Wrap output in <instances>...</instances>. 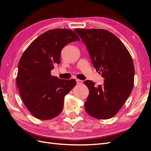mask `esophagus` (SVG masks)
<instances>
[{
	"label": "esophagus",
	"instance_id": "esophagus-1",
	"mask_svg": "<svg viewBox=\"0 0 151 151\" xmlns=\"http://www.w3.org/2000/svg\"><path fill=\"white\" fill-rule=\"evenodd\" d=\"M83 81L82 80H80V79H76V83H77V84H81V83H83Z\"/></svg>",
	"mask_w": 151,
	"mask_h": 151
}]
</instances>
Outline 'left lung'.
Masks as SVG:
<instances>
[{
    "label": "left lung",
    "mask_w": 151,
    "mask_h": 151,
    "mask_svg": "<svg viewBox=\"0 0 151 151\" xmlns=\"http://www.w3.org/2000/svg\"><path fill=\"white\" fill-rule=\"evenodd\" d=\"M74 31L88 48L94 67L104 78L103 84L97 87L91 81L84 82L89 91L85 110L98 119H109L120 110L133 89V60L125 45L111 32L101 29Z\"/></svg>",
    "instance_id": "8db88e82"
}]
</instances>
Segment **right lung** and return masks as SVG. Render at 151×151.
<instances>
[{"label":"right lung","instance_id":"add662e5","mask_svg":"<svg viewBox=\"0 0 151 151\" xmlns=\"http://www.w3.org/2000/svg\"><path fill=\"white\" fill-rule=\"evenodd\" d=\"M79 40L70 29L49 30L35 39L22 54L18 64L17 86L22 101L35 117L50 120L62 112L65 96L76 81L52 76L51 70L60 63L63 48Z\"/></svg>","mask_w":151,"mask_h":151}]
</instances>
